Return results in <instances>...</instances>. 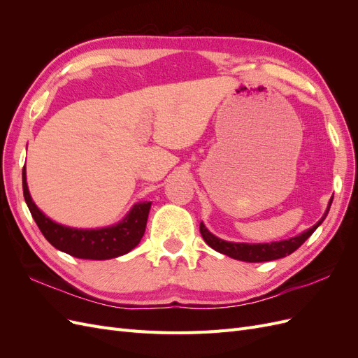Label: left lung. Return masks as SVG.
Returning a JSON list of instances; mask_svg holds the SVG:
<instances>
[{
  "label": "left lung",
  "mask_w": 358,
  "mask_h": 358,
  "mask_svg": "<svg viewBox=\"0 0 358 358\" xmlns=\"http://www.w3.org/2000/svg\"><path fill=\"white\" fill-rule=\"evenodd\" d=\"M333 197L329 203V208L324 213L322 218L309 229L308 231L301 233L296 237H291L288 241H280V242H272V243H258V245H248V243H231V242H225L222 239H218V237L213 236L212 233L208 231L204 224L200 222V233L201 237L204 239V242L208 243L215 251H218L224 255H229L234 259H241V262H246V263H263V262H272V259H278L287 257L289 254H292L299 249L303 243H305L306 239L312 236V233L318 229V225L326 220V216L330 210Z\"/></svg>",
  "instance_id": "8db88e82"
}]
</instances>
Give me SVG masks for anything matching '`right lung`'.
I'll return each mask as SVG.
<instances>
[{
    "label": "right lung",
    "mask_w": 358,
    "mask_h": 358,
    "mask_svg": "<svg viewBox=\"0 0 358 358\" xmlns=\"http://www.w3.org/2000/svg\"><path fill=\"white\" fill-rule=\"evenodd\" d=\"M22 188L28 209L43 236L52 246L71 257L83 259L115 258L131 251L145 234L150 201L134 204L127 218L113 227L99 230H78L53 222L40 212L29 196L25 166L22 170Z\"/></svg>",
    "instance_id": "right-lung-1"
}]
</instances>
